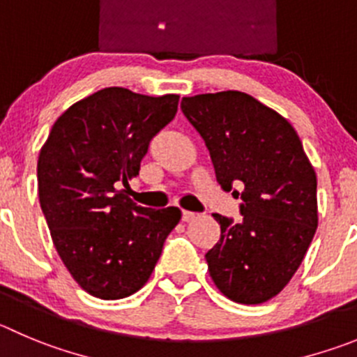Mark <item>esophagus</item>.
Returning <instances> with one entry per match:
<instances>
[{
    "label": "esophagus",
    "mask_w": 357,
    "mask_h": 357,
    "mask_svg": "<svg viewBox=\"0 0 357 357\" xmlns=\"http://www.w3.org/2000/svg\"><path fill=\"white\" fill-rule=\"evenodd\" d=\"M183 222H192V220L197 218V213H192V211H183L181 215Z\"/></svg>",
    "instance_id": "esophagus-1"
}]
</instances>
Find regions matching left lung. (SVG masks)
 <instances>
[{
  "label": "left lung",
  "instance_id": "8db88e82",
  "mask_svg": "<svg viewBox=\"0 0 357 357\" xmlns=\"http://www.w3.org/2000/svg\"><path fill=\"white\" fill-rule=\"evenodd\" d=\"M181 111L201 133L224 190L243 185L241 220L215 213L220 239L208 254L220 292L261 305L291 282L317 229V176L291 123L254 96H185Z\"/></svg>",
  "mask_w": 357,
  "mask_h": 357
}]
</instances>
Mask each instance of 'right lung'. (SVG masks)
<instances>
[{
	"mask_svg": "<svg viewBox=\"0 0 357 357\" xmlns=\"http://www.w3.org/2000/svg\"><path fill=\"white\" fill-rule=\"evenodd\" d=\"M178 95L105 88L73 103L40 149V206L73 280L100 299H121L148 282L181 220L149 209L121 186L139 174L149 142L178 112Z\"/></svg>",
	"mask_w": 357,
	"mask_h": 357,
	"instance_id": "1",
	"label": "right lung"
}]
</instances>
